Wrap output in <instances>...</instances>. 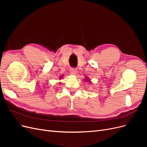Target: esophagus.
I'll return each mask as SVG.
<instances>
[{
    "label": "esophagus",
    "mask_w": 147,
    "mask_h": 147,
    "mask_svg": "<svg viewBox=\"0 0 147 147\" xmlns=\"http://www.w3.org/2000/svg\"><path fill=\"white\" fill-rule=\"evenodd\" d=\"M70 72L72 75H76L77 74V69L76 68L71 67L70 69Z\"/></svg>",
    "instance_id": "esophagus-1"
}]
</instances>
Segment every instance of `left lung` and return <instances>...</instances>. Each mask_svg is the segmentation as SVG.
Here are the masks:
<instances>
[{
  "instance_id": "8db88e82",
  "label": "left lung",
  "mask_w": 147,
  "mask_h": 147,
  "mask_svg": "<svg viewBox=\"0 0 147 147\" xmlns=\"http://www.w3.org/2000/svg\"><path fill=\"white\" fill-rule=\"evenodd\" d=\"M86 80H88V79H86Z\"/></svg>"
}]
</instances>
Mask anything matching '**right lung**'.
Here are the masks:
<instances>
[{"instance_id":"right-lung-1","label":"right lung","mask_w":147,"mask_h":147,"mask_svg":"<svg viewBox=\"0 0 147 147\" xmlns=\"http://www.w3.org/2000/svg\"><path fill=\"white\" fill-rule=\"evenodd\" d=\"M62 76H63V75H62ZM62 76H61V77H62Z\"/></svg>"}]
</instances>
